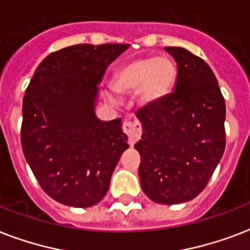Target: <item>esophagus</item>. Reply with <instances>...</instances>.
I'll list each match as a JSON object with an SVG mask.
<instances>
[{
	"instance_id": "esophagus-1",
	"label": "esophagus",
	"mask_w": 250,
	"mask_h": 250,
	"mask_svg": "<svg viewBox=\"0 0 250 250\" xmlns=\"http://www.w3.org/2000/svg\"><path fill=\"white\" fill-rule=\"evenodd\" d=\"M124 133L129 137V142L134 143L137 139L142 134V127L139 123H130V121H125L123 124Z\"/></svg>"
}]
</instances>
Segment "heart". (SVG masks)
Instances as JSON below:
<instances>
[{"instance_id":"1","label":"heart","mask_w":250,"mask_h":250,"mask_svg":"<svg viewBox=\"0 0 250 250\" xmlns=\"http://www.w3.org/2000/svg\"><path fill=\"white\" fill-rule=\"evenodd\" d=\"M177 74L175 61L169 57H139L124 63L116 71L113 90L105 88L103 95L109 103H115V92L123 95L137 92L141 105H155L171 94Z\"/></svg>"}]
</instances>
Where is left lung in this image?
I'll list each match as a JSON object with an SVG mask.
<instances>
[{"instance_id": "8db88e82", "label": "left lung", "mask_w": 250, "mask_h": 250, "mask_svg": "<svg viewBox=\"0 0 250 250\" xmlns=\"http://www.w3.org/2000/svg\"><path fill=\"white\" fill-rule=\"evenodd\" d=\"M177 63L173 92L135 116L142 137L138 175L148 198L176 205L208 185L226 147V104L211 67L181 46L164 48Z\"/></svg>"}]
</instances>
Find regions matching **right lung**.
<instances>
[{
    "label": "right lung",
    "mask_w": 250,
    "mask_h": 250,
    "mask_svg": "<svg viewBox=\"0 0 250 250\" xmlns=\"http://www.w3.org/2000/svg\"><path fill=\"white\" fill-rule=\"evenodd\" d=\"M127 44H79L39 63L23 98L22 148L42 190L60 204L90 208L109 189L126 150L121 119L103 121L95 107L104 73Z\"/></svg>",
    "instance_id": "add662e5"
}]
</instances>
